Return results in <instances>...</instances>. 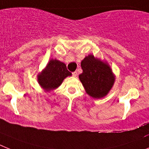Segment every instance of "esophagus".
<instances>
[{
	"mask_svg": "<svg viewBox=\"0 0 149 149\" xmlns=\"http://www.w3.org/2000/svg\"><path fill=\"white\" fill-rule=\"evenodd\" d=\"M72 75H73V76L76 77V76H77V73H76V72H73V73H72Z\"/></svg>",
	"mask_w": 149,
	"mask_h": 149,
	"instance_id": "esophagus-1",
	"label": "esophagus"
}]
</instances>
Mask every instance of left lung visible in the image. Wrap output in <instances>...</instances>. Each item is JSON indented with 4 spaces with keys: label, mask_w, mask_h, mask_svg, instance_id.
Returning <instances> with one entry per match:
<instances>
[{
    "label": "left lung",
    "mask_w": 149,
    "mask_h": 149,
    "mask_svg": "<svg viewBox=\"0 0 149 149\" xmlns=\"http://www.w3.org/2000/svg\"><path fill=\"white\" fill-rule=\"evenodd\" d=\"M82 73L79 78L86 93L95 99L106 96L113 87L115 76L109 65L88 55L81 62Z\"/></svg>",
    "instance_id": "8db88e82"
}]
</instances>
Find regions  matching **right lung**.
<instances>
[{"label": "right lung", "mask_w": 149, "mask_h": 149, "mask_svg": "<svg viewBox=\"0 0 149 149\" xmlns=\"http://www.w3.org/2000/svg\"><path fill=\"white\" fill-rule=\"evenodd\" d=\"M71 75L65 63L57 59H51L37 78L40 86L49 92L58 88L65 78Z\"/></svg>", "instance_id": "obj_1"}]
</instances>
